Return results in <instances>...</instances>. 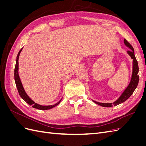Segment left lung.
Listing matches in <instances>:
<instances>
[{
    "label": "left lung",
    "mask_w": 146,
    "mask_h": 146,
    "mask_svg": "<svg viewBox=\"0 0 146 146\" xmlns=\"http://www.w3.org/2000/svg\"><path fill=\"white\" fill-rule=\"evenodd\" d=\"M125 45L130 48V50L127 51V54L130 55L131 58L133 60V69H132V75L131 80L129 83V85L126 88V89L122 92L121 96L113 103H100L98 102L94 101L92 100L94 103L98 104L102 107H111L113 106H116L119 104H122L124 102L130 97L133 93L134 91L136 88L137 86L138 85L139 82V76H138V72H139V67L138 61H137L136 57L135 56L134 49L133 47L131 46L130 44L125 39H124Z\"/></svg>",
    "instance_id": "1"
}]
</instances>
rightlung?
Returning a JSON list of instances; mask_svg holds the SVG:
<instances>
[{"instance_id":"right-lung-1","label":"right lung","mask_w":146,"mask_h":146,"mask_svg":"<svg viewBox=\"0 0 146 146\" xmlns=\"http://www.w3.org/2000/svg\"><path fill=\"white\" fill-rule=\"evenodd\" d=\"M22 50H23V48L19 50L18 54L17 55V58H16V66H15V83H16V85L17 87V91L19 92V94L20 95V96L25 101L26 103H27L29 105H32L33 108H36V109H39V110H49L51 109L52 108H54L55 106L58 105L61 100V99L58 102H57L56 104L53 105H47V106H44V105H39L36 103H35V102L31 99L29 96L26 93L24 88L23 86V84L21 83L20 77L19 76V73H18V70H19V55L20 53L21 52Z\"/></svg>"}]
</instances>
